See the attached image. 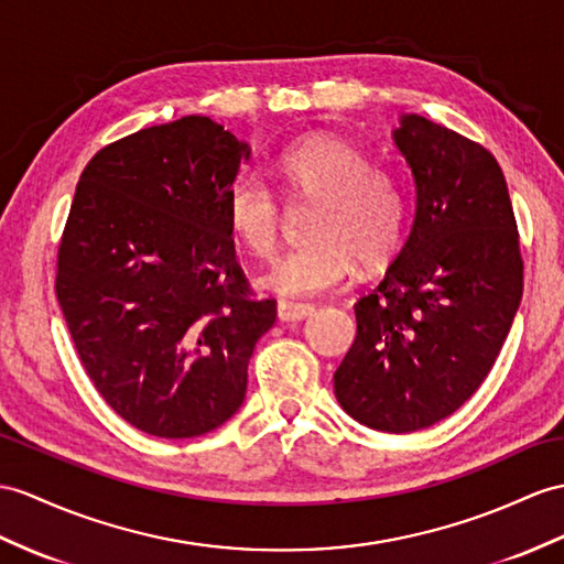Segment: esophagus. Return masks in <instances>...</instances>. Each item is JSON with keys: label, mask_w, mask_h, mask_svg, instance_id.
Here are the masks:
<instances>
[{"label": "esophagus", "mask_w": 564, "mask_h": 564, "mask_svg": "<svg viewBox=\"0 0 564 564\" xmlns=\"http://www.w3.org/2000/svg\"><path fill=\"white\" fill-rule=\"evenodd\" d=\"M315 308L311 304H296V301H278V321L280 323H296L304 321Z\"/></svg>", "instance_id": "obj_1"}]
</instances>
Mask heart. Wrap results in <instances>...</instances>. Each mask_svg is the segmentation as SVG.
Here are the masks:
<instances>
[{"mask_svg": "<svg viewBox=\"0 0 564 564\" xmlns=\"http://www.w3.org/2000/svg\"><path fill=\"white\" fill-rule=\"evenodd\" d=\"M286 191L299 200H318L311 243L284 253L260 274L263 290L286 299L321 296L356 268L388 258L402 235L404 196L394 178L370 167L359 148L335 135H308L278 160ZM225 215L235 237L256 256L280 243L282 208L272 188L253 172L239 174L225 191Z\"/></svg>", "mask_w": 564, "mask_h": 564, "instance_id": "heart-1", "label": "heart"}]
</instances>
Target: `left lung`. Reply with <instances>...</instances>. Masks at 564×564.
<instances>
[{
    "mask_svg": "<svg viewBox=\"0 0 564 564\" xmlns=\"http://www.w3.org/2000/svg\"><path fill=\"white\" fill-rule=\"evenodd\" d=\"M414 182V223L335 370L351 419L382 433L429 429L490 373L521 304V256L498 160L421 115L392 131Z\"/></svg>",
    "mask_w": 564,
    "mask_h": 564,
    "instance_id": "obj_1",
    "label": "left lung"
}]
</instances>
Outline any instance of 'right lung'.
Masks as SVG:
<instances>
[{"label":"right lung","instance_id":"1","mask_svg":"<svg viewBox=\"0 0 564 564\" xmlns=\"http://www.w3.org/2000/svg\"><path fill=\"white\" fill-rule=\"evenodd\" d=\"M249 143L182 117L102 148L78 178L57 299L93 386L148 435L196 437L237 414L274 301L249 294L225 191Z\"/></svg>","mask_w":564,"mask_h":564}]
</instances>
